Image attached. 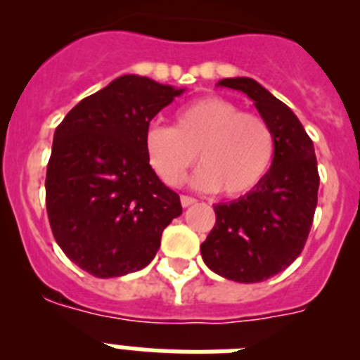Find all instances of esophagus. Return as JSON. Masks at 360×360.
<instances>
[{"label": "esophagus", "instance_id": "obj_1", "mask_svg": "<svg viewBox=\"0 0 360 360\" xmlns=\"http://www.w3.org/2000/svg\"><path fill=\"white\" fill-rule=\"evenodd\" d=\"M180 202H182V207H191L193 203H196V198H193V196L182 195V196H180Z\"/></svg>", "mask_w": 360, "mask_h": 360}]
</instances>
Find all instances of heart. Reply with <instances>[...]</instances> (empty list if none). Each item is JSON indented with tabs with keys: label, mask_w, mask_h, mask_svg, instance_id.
<instances>
[{
	"label": "heart",
	"mask_w": 360,
	"mask_h": 360,
	"mask_svg": "<svg viewBox=\"0 0 360 360\" xmlns=\"http://www.w3.org/2000/svg\"><path fill=\"white\" fill-rule=\"evenodd\" d=\"M149 165L165 186H178L196 153L202 164L191 184L243 196L256 189L274 160V135L257 113L221 97H202L176 111L174 126H151L144 135Z\"/></svg>",
	"instance_id": "obj_1"
}]
</instances>
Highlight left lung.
I'll return each mask as SVG.
<instances>
[{
	"label": "left lung",
	"mask_w": 360,
	"mask_h": 360,
	"mask_svg": "<svg viewBox=\"0 0 360 360\" xmlns=\"http://www.w3.org/2000/svg\"><path fill=\"white\" fill-rule=\"evenodd\" d=\"M218 86L243 91L274 135V160L254 191L214 205L216 224L200 245L205 265L238 283L265 281L301 254L317 207L314 144L294 111L249 77Z\"/></svg>",
	"instance_id": "1"
}]
</instances>
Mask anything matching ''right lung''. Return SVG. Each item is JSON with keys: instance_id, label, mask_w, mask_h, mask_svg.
Returning <instances> with one entry per match:
<instances>
[{"instance_id": "add662e5", "label": "right lung", "mask_w": 360, "mask_h": 360, "mask_svg": "<svg viewBox=\"0 0 360 360\" xmlns=\"http://www.w3.org/2000/svg\"><path fill=\"white\" fill-rule=\"evenodd\" d=\"M184 88L122 75L57 126L46 167V211L63 252L95 278L144 269L182 214L144 151L149 122Z\"/></svg>"}]
</instances>
